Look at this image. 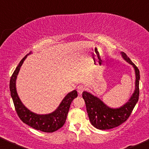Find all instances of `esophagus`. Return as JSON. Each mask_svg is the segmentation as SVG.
Returning <instances> with one entry per match:
<instances>
[{"label":"esophagus","mask_w":149,"mask_h":149,"mask_svg":"<svg viewBox=\"0 0 149 149\" xmlns=\"http://www.w3.org/2000/svg\"><path fill=\"white\" fill-rule=\"evenodd\" d=\"M84 90H85V87H84V86L79 85L77 86V92L79 95H81L82 93H83V91H84Z\"/></svg>","instance_id":"obj_1"}]
</instances>
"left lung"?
<instances>
[{"label": "left lung", "mask_w": 149, "mask_h": 149, "mask_svg": "<svg viewBox=\"0 0 149 149\" xmlns=\"http://www.w3.org/2000/svg\"><path fill=\"white\" fill-rule=\"evenodd\" d=\"M122 58L133 66L135 70V91L126 104L121 107L111 108L103 102L100 98L91 93L84 91L82 97L85 101L86 107L91 124L97 129L107 130L117 127L124 123L131 115L134 107L139 99V82L140 76L137 66L128 57L125 53L122 52Z\"/></svg>", "instance_id": "1"}]
</instances>
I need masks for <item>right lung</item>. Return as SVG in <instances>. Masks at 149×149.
Wrapping results in <instances>:
<instances>
[{"mask_svg": "<svg viewBox=\"0 0 149 149\" xmlns=\"http://www.w3.org/2000/svg\"><path fill=\"white\" fill-rule=\"evenodd\" d=\"M31 54V52L30 53ZM30 54H27L20 61L10 79V89L14 107L19 118L23 123L34 129L45 133H52L61 128L65 124L70 106L72 100L78 96L77 92L74 90L68 93L60 103L59 106L52 113L45 115H40L33 113L22 103L16 91V81L21 67L24 61Z\"/></svg>", "mask_w": 149, "mask_h": 149, "instance_id": "add662e5", "label": "right lung"}]
</instances>
